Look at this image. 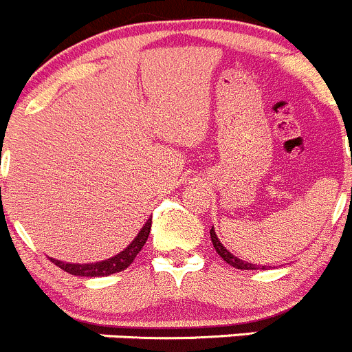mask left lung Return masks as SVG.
I'll return each mask as SVG.
<instances>
[{
	"label": "left lung",
	"mask_w": 352,
	"mask_h": 352,
	"mask_svg": "<svg viewBox=\"0 0 352 352\" xmlns=\"http://www.w3.org/2000/svg\"><path fill=\"white\" fill-rule=\"evenodd\" d=\"M210 236H212L213 248L217 250V254L221 255V257L224 258V261L228 262L229 265H232V267H236V269H246V271H254V269H257V267H255V264H252V262L241 261V258H238L236 255H232L231 252H229L228 248L222 245L221 239H219V236L215 234V229H213V228L210 229ZM262 269H264V267H262Z\"/></svg>",
	"instance_id": "obj_1"
}]
</instances>
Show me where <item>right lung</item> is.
<instances>
[{"instance_id":"obj_1","label":"right lung","mask_w":352,"mask_h":352,"mask_svg":"<svg viewBox=\"0 0 352 352\" xmlns=\"http://www.w3.org/2000/svg\"><path fill=\"white\" fill-rule=\"evenodd\" d=\"M151 222H153V217L147 219L146 224L142 226V229L139 231V234L133 238V241L121 250L120 254L114 255V257L106 258V261L100 262H88V264H72V262H62L52 258L55 265H58L60 269H64L65 272L74 276H87V278H97V276H109L114 272L124 271L131 262L135 261V257L139 255V252L142 250V246L146 245L147 236L151 232Z\"/></svg>"}]
</instances>
